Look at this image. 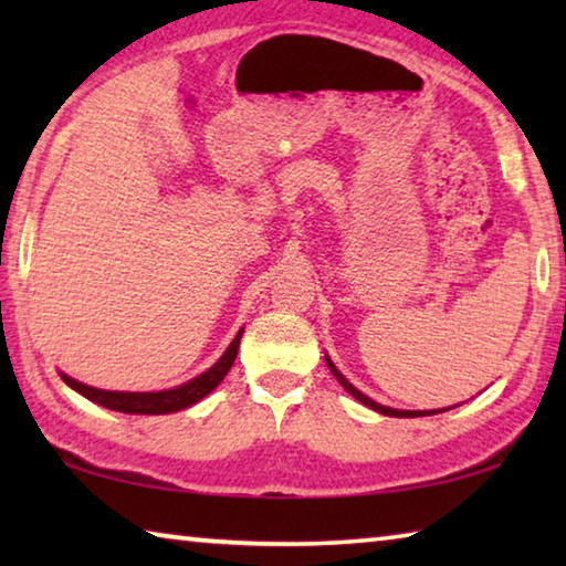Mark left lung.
I'll return each instance as SVG.
<instances>
[{"mask_svg": "<svg viewBox=\"0 0 566 566\" xmlns=\"http://www.w3.org/2000/svg\"><path fill=\"white\" fill-rule=\"evenodd\" d=\"M327 364H329V369H332V375L337 377V381L339 385L349 391V395L354 397V399H359L361 405H367L369 409H375V411H379V415H387V417H429V415H437V409L434 411H405V409H389V407H381V405H377V401H371L369 397H364L361 391L357 389V387H352L347 379H344L342 375H339V369L334 367L332 364V359H327Z\"/></svg>", "mask_w": 566, "mask_h": 566, "instance_id": "8db88e82", "label": "left lung"}]
</instances>
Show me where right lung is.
I'll return each instance as SVG.
<instances>
[{
    "instance_id": "obj_1",
    "label": "right lung",
    "mask_w": 566,
    "mask_h": 566,
    "mask_svg": "<svg viewBox=\"0 0 566 566\" xmlns=\"http://www.w3.org/2000/svg\"><path fill=\"white\" fill-rule=\"evenodd\" d=\"M242 332L234 337V342L229 344L227 352L222 354L214 367H209L205 375L195 377L187 385H181L177 389H165V391H104V389H94L82 385L72 377L62 375V379L70 385L74 391H80L82 397H87L97 405L114 409V411H124V415H169V411H179L195 405V401L205 399L209 391H212L219 381L227 377V371L232 369V364L237 359L239 352V339H242Z\"/></svg>"
}]
</instances>
